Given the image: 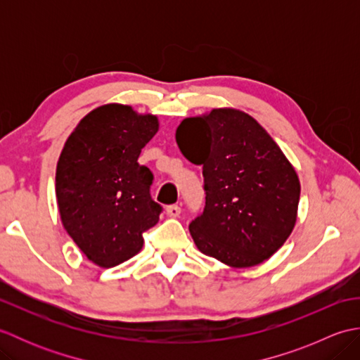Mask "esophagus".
Segmentation results:
<instances>
[{"label": "esophagus", "instance_id": "obj_1", "mask_svg": "<svg viewBox=\"0 0 360 360\" xmlns=\"http://www.w3.org/2000/svg\"><path fill=\"white\" fill-rule=\"evenodd\" d=\"M165 212H167V215L170 217V218H178L179 213H181V207H179L178 204H173V205H168V207L165 209Z\"/></svg>", "mask_w": 360, "mask_h": 360}]
</instances>
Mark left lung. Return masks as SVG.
I'll return each instance as SVG.
<instances>
[{"mask_svg": "<svg viewBox=\"0 0 360 360\" xmlns=\"http://www.w3.org/2000/svg\"><path fill=\"white\" fill-rule=\"evenodd\" d=\"M176 142L202 165L205 205L188 226L196 248L238 269L271 258L292 232L300 200V181L278 145L233 108L184 119Z\"/></svg>", "mask_w": 360, "mask_h": 360, "instance_id": "obj_1", "label": "left lung"}]
</instances>
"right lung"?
Wrapping results in <instances>:
<instances>
[{
    "label": "right lung",
    "instance_id": "right-lung-1",
    "mask_svg": "<svg viewBox=\"0 0 360 360\" xmlns=\"http://www.w3.org/2000/svg\"><path fill=\"white\" fill-rule=\"evenodd\" d=\"M158 129L153 114L108 103L86 114L65 142L56 173L60 218L97 266L134 257L142 233L159 221L162 207L150 196L153 173L137 162Z\"/></svg>",
    "mask_w": 360,
    "mask_h": 360
}]
</instances>
